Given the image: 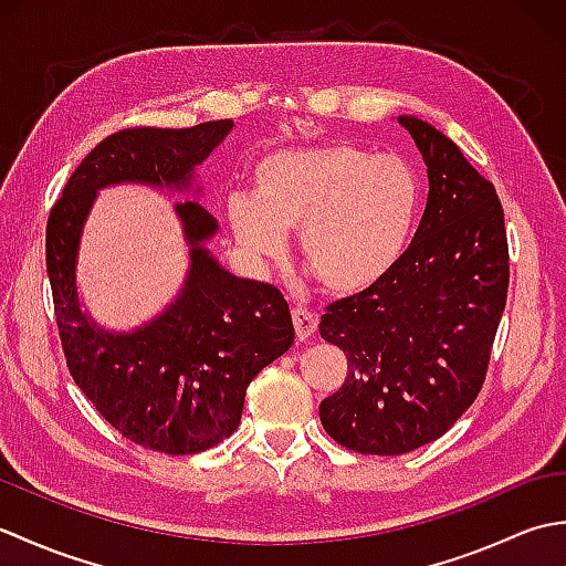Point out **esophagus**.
Listing matches in <instances>:
<instances>
[{
  "label": "esophagus",
  "instance_id": "34e87169",
  "mask_svg": "<svg viewBox=\"0 0 566 566\" xmlns=\"http://www.w3.org/2000/svg\"><path fill=\"white\" fill-rule=\"evenodd\" d=\"M292 321H294V331H296L298 340H308L318 328V316L311 314V311H306V308H294Z\"/></svg>",
  "mask_w": 566,
  "mask_h": 566
}]
</instances>
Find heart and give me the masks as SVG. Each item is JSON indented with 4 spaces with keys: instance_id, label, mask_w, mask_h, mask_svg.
<instances>
[{
    "instance_id": "obj_1",
    "label": "heart",
    "mask_w": 566,
    "mask_h": 566,
    "mask_svg": "<svg viewBox=\"0 0 566 566\" xmlns=\"http://www.w3.org/2000/svg\"><path fill=\"white\" fill-rule=\"evenodd\" d=\"M420 179L406 160L347 140L292 148L252 170V197L228 199V223L250 255L276 258L284 231L328 292L355 296L387 282L418 226Z\"/></svg>"
}]
</instances>
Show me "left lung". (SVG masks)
<instances>
[{
	"mask_svg": "<svg viewBox=\"0 0 566 566\" xmlns=\"http://www.w3.org/2000/svg\"><path fill=\"white\" fill-rule=\"evenodd\" d=\"M428 165V203L387 282L333 302L321 338L347 357L321 423L359 454L438 440L474 403L509 296V240L494 185L438 128L399 116Z\"/></svg>",
	"mask_w": 566,
	"mask_h": 566,
	"instance_id": "obj_1",
	"label": "left lung"
}]
</instances>
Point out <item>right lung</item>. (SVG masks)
I'll return each mask as SVG.
<instances>
[{
  "label": "right lung",
  "instance_id": "right-lung-1",
  "mask_svg": "<svg viewBox=\"0 0 566 566\" xmlns=\"http://www.w3.org/2000/svg\"><path fill=\"white\" fill-rule=\"evenodd\" d=\"M231 128V118H221L191 128L116 130L70 175L48 216L45 268L70 375L106 423L165 454L203 452L235 432L248 384L294 343L290 304L276 286L226 272L203 248L219 228L216 219L185 201L175 207L191 245L182 292L138 331L109 333L80 308V235L102 187L187 189L195 167Z\"/></svg>",
  "mask_w": 566,
  "mask_h": 566
}]
</instances>
